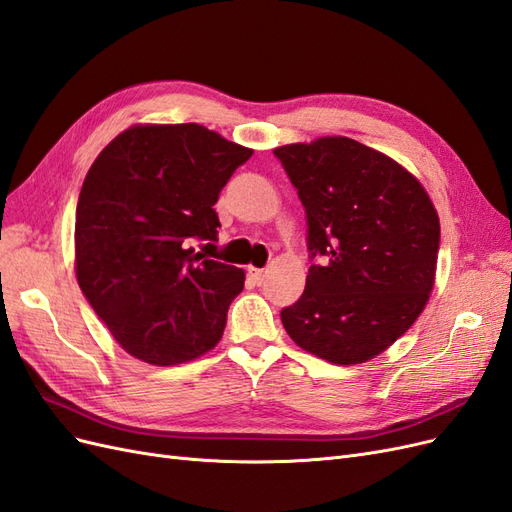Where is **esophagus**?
Instances as JSON below:
<instances>
[{"mask_svg": "<svg viewBox=\"0 0 512 512\" xmlns=\"http://www.w3.org/2000/svg\"><path fill=\"white\" fill-rule=\"evenodd\" d=\"M247 277H250V280H252L256 286H260L262 282H265L267 271H265V269H256V267H247Z\"/></svg>", "mask_w": 512, "mask_h": 512, "instance_id": "1", "label": "esophagus"}]
</instances>
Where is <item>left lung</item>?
<instances>
[{
  "label": "left lung",
  "instance_id": "8db88e82",
  "mask_svg": "<svg viewBox=\"0 0 512 512\" xmlns=\"http://www.w3.org/2000/svg\"><path fill=\"white\" fill-rule=\"evenodd\" d=\"M273 153L305 207L312 260L299 301L282 309L284 329L329 363L374 359L429 299L438 213L404 166L352 138L324 136Z\"/></svg>",
  "mask_w": 512,
  "mask_h": 512
}]
</instances>
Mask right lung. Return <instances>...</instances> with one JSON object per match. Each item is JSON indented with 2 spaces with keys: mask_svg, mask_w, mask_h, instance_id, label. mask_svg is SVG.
<instances>
[{
  "mask_svg": "<svg viewBox=\"0 0 512 512\" xmlns=\"http://www.w3.org/2000/svg\"><path fill=\"white\" fill-rule=\"evenodd\" d=\"M252 153L175 123L121 132L91 164L76 205V280L136 359L177 365L220 342L245 273L188 245L218 241L213 205Z\"/></svg>",
  "mask_w": 512,
  "mask_h": 512,
  "instance_id": "add662e5",
  "label": "right lung"
}]
</instances>
